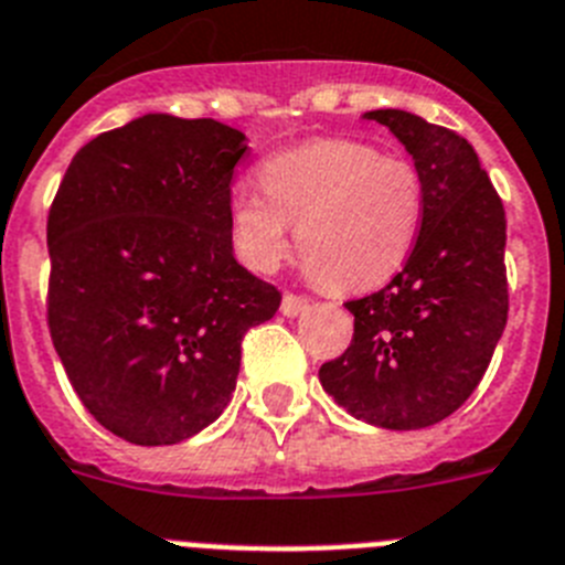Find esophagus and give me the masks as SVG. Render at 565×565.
<instances>
[{"label":"esophagus","mask_w":565,"mask_h":565,"mask_svg":"<svg viewBox=\"0 0 565 565\" xmlns=\"http://www.w3.org/2000/svg\"><path fill=\"white\" fill-rule=\"evenodd\" d=\"M307 307H310V301H307V298H303V296H292V292H287V296L281 298V312L287 318L301 316V312L307 310Z\"/></svg>","instance_id":"obj_1"}]
</instances>
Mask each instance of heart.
<instances>
[{
  "label": "heart",
  "mask_w": 565,
  "mask_h": 565,
  "mask_svg": "<svg viewBox=\"0 0 565 565\" xmlns=\"http://www.w3.org/2000/svg\"><path fill=\"white\" fill-rule=\"evenodd\" d=\"M258 193H235L230 227L255 269H273L296 227L298 258L321 287L355 292L406 262L424 215L415 164L355 139H316L258 167Z\"/></svg>",
  "instance_id": "b5f03b06"
}]
</instances>
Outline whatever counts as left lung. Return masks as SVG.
Returning <instances> with one entry per match:
<instances>
[{
  "instance_id": "left-lung-1",
  "label": "left lung",
  "mask_w": 565,
  "mask_h": 565,
  "mask_svg": "<svg viewBox=\"0 0 565 565\" xmlns=\"http://www.w3.org/2000/svg\"><path fill=\"white\" fill-rule=\"evenodd\" d=\"M406 147L424 184V215L404 269L347 301L352 343L318 370L352 418L424 429L449 418L487 372L509 316L507 213L475 147L406 110H370Z\"/></svg>"
}]
</instances>
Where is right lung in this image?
I'll use <instances>...</instances> for the list:
<instances>
[{
  "label": "right lung",
  "instance_id": "right-lung-1",
  "mask_svg": "<svg viewBox=\"0 0 565 565\" xmlns=\"http://www.w3.org/2000/svg\"><path fill=\"white\" fill-rule=\"evenodd\" d=\"M247 136L147 113L87 141L47 215V327L78 401L136 446L193 438L230 404L242 338L281 292L235 262Z\"/></svg>",
  "mask_w": 565,
  "mask_h": 565
}]
</instances>
